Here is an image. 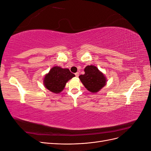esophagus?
Masks as SVG:
<instances>
[{
	"instance_id": "obj_1",
	"label": "esophagus",
	"mask_w": 151,
	"mask_h": 151,
	"mask_svg": "<svg viewBox=\"0 0 151 151\" xmlns=\"http://www.w3.org/2000/svg\"><path fill=\"white\" fill-rule=\"evenodd\" d=\"M75 75H76V76L77 77H78L79 76V72H76V74H75Z\"/></svg>"
}]
</instances>
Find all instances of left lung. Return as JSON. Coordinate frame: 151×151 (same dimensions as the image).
Wrapping results in <instances>:
<instances>
[{
	"label": "left lung",
	"instance_id": "left-lung-1",
	"mask_svg": "<svg viewBox=\"0 0 151 151\" xmlns=\"http://www.w3.org/2000/svg\"><path fill=\"white\" fill-rule=\"evenodd\" d=\"M84 74L79 76L81 83L89 92L96 93L106 84L107 79L102 72L93 65L86 66Z\"/></svg>",
	"mask_w": 151,
	"mask_h": 151
}]
</instances>
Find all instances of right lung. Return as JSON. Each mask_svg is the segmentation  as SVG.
<instances>
[{
    "mask_svg": "<svg viewBox=\"0 0 151 151\" xmlns=\"http://www.w3.org/2000/svg\"><path fill=\"white\" fill-rule=\"evenodd\" d=\"M75 75L68 68H63L58 66L53 67L49 72L45 74L43 84L51 92L58 94L65 88L66 83Z\"/></svg>",
    "mask_w": 151,
    "mask_h": 151,
    "instance_id": "obj_1",
    "label": "right lung"
}]
</instances>
